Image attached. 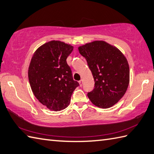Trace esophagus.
Listing matches in <instances>:
<instances>
[{"mask_svg": "<svg viewBox=\"0 0 154 154\" xmlns=\"http://www.w3.org/2000/svg\"><path fill=\"white\" fill-rule=\"evenodd\" d=\"M79 84H80V85L81 86H82V84H83V80H80V81H79Z\"/></svg>", "mask_w": 154, "mask_h": 154, "instance_id": "esophagus-1", "label": "esophagus"}]
</instances>
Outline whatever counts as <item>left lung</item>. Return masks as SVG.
Returning <instances> with one entry per match:
<instances>
[{
  "label": "left lung",
  "instance_id": "8db88e82",
  "mask_svg": "<svg viewBox=\"0 0 154 154\" xmlns=\"http://www.w3.org/2000/svg\"><path fill=\"white\" fill-rule=\"evenodd\" d=\"M91 71L95 86L88 93L91 103L107 109L123 97L130 81L127 59L121 51L104 41H94L78 47Z\"/></svg>",
  "mask_w": 154,
  "mask_h": 154
}]
</instances>
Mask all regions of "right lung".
I'll list each match as a JSON object with an SVG mask.
<instances>
[{"mask_svg": "<svg viewBox=\"0 0 154 154\" xmlns=\"http://www.w3.org/2000/svg\"><path fill=\"white\" fill-rule=\"evenodd\" d=\"M73 48L60 41H51L40 46L31 59L28 68L31 88L40 103L51 111L66 108L72 92L79 86L73 80L66 63Z\"/></svg>", "mask_w": 154, "mask_h": 154, "instance_id": "obj_1", "label": "right lung"}]
</instances>
